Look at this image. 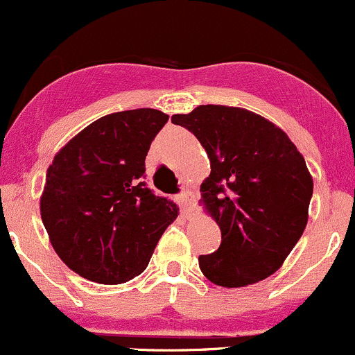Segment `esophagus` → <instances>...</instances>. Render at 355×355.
Here are the masks:
<instances>
[{
	"mask_svg": "<svg viewBox=\"0 0 355 355\" xmlns=\"http://www.w3.org/2000/svg\"><path fill=\"white\" fill-rule=\"evenodd\" d=\"M178 202H180L182 209H189V205L191 203V193H190V191H182V193L178 195Z\"/></svg>",
	"mask_w": 355,
	"mask_h": 355,
	"instance_id": "obj_1",
	"label": "esophagus"
}]
</instances>
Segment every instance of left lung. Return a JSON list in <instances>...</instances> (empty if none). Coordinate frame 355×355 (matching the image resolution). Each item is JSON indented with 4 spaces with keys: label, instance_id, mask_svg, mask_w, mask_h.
I'll return each instance as SVG.
<instances>
[{
    "label": "left lung",
    "instance_id": "left-lung-1",
    "mask_svg": "<svg viewBox=\"0 0 355 355\" xmlns=\"http://www.w3.org/2000/svg\"><path fill=\"white\" fill-rule=\"evenodd\" d=\"M172 123L193 133L210 160L200 202L222 242L198 257L202 274L220 287L267 279L307 225L313 182L302 153L284 130L245 108L200 105Z\"/></svg>",
    "mask_w": 355,
    "mask_h": 355
}]
</instances>
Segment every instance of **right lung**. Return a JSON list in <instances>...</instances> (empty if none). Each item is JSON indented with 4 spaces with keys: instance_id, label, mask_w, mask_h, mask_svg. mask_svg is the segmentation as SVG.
<instances>
[{
    "instance_id": "right-lung-1",
    "label": "right lung",
    "mask_w": 355,
    "mask_h": 355,
    "mask_svg": "<svg viewBox=\"0 0 355 355\" xmlns=\"http://www.w3.org/2000/svg\"><path fill=\"white\" fill-rule=\"evenodd\" d=\"M168 121L160 110L101 116L53 158L40 200L44 229L75 274L115 285L140 275L178 207L146 189L145 157Z\"/></svg>"
}]
</instances>
